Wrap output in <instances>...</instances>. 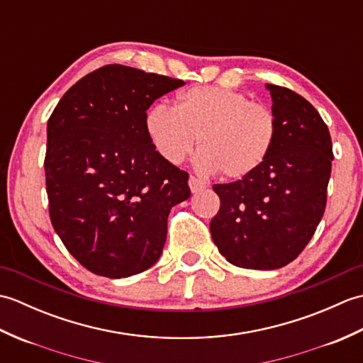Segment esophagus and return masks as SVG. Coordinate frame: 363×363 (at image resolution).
<instances>
[{"mask_svg":"<svg viewBox=\"0 0 363 363\" xmlns=\"http://www.w3.org/2000/svg\"><path fill=\"white\" fill-rule=\"evenodd\" d=\"M189 186H190V190L194 191V194H198V191H201L206 189V182L203 179H199V177L196 176H190L189 177Z\"/></svg>","mask_w":363,"mask_h":363,"instance_id":"1","label":"esophagus"}]
</instances>
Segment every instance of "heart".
Returning a JSON list of instances; mask_svg holds the SVG:
<instances>
[{"label":"heart","instance_id":"b5f03b06","mask_svg":"<svg viewBox=\"0 0 363 363\" xmlns=\"http://www.w3.org/2000/svg\"><path fill=\"white\" fill-rule=\"evenodd\" d=\"M145 129L169 164H181L199 138L201 167L226 179H243L264 165L277 133L274 112L233 89L198 86L184 91L177 106H151Z\"/></svg>","mask_w":363,"mask_h":363}]
</instances>
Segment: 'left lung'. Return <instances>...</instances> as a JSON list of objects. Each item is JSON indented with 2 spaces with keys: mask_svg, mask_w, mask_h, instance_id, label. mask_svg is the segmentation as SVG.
<instances>
[{
  "mask_svg": "<svg viewBox=\"0 0 363 363\" xmlns=\"http://www.w3.org/2000/svg\"><path fill=\"white\" fill-rule=\"evenodd\" d=\"M267 89L277 121L272 152L256 173L212 187L220 196L213 243L233 265L254 269L285 267L303 252L325 213L334 160L317 109L290 89Z\"/></svg>",
  "mask_w": 363,
  "mask_h": 363,
  "instance_id": "1",
  "label": "left lung"
}]
</instances>
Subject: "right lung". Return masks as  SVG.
Instances as JSON below:
<instances>
[{"label": "right lung", "mask_w": 363, "mask_h": 363, "mask_svg": "<svg viewBox=\"0 0 363 363\" xmlns=\"http://www.w3.org/2000/svg\"><path fill=\"white\" fill-rule=\"evenodd\" d=\"M184 81L104 65L60 98L46 128L45 179L52 228L89 272L120 279L156 264L189 173L154 148L145 115Z\"/></svg>", "instance_id": "add662e5"}]
</instances>
